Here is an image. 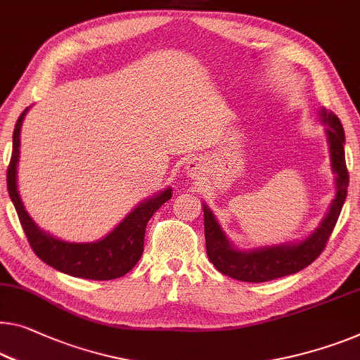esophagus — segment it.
I'll return each mask as SVG.
<instances>
[{"instance_id":"esophagus-1","label":"esophagus","mask_w":360,"mask_h":360,"mask_svg":"<svg viewBox=\"0 0 360 360\" xmlns=\"http://www.w3.org/2000/svg\"><path fill=\"white\" fill-rule=\"evenodd\" d=\"M189 171H191V173H194V171H195V166H194V165H191V166H189Z\"/></svg>"}]
</instances>
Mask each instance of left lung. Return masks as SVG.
Listing matches in <instances>:
<instances>
[{"label": "left lung", "mask_w": 360, "mask_h": 360, "mask_svg": "<svg viewBox=\"0 0 360 360\" xmlns=\"http://www.w3.org/2000/svg\"><path fill=\"white\" fill-rule=\"evenodd\" d=\"M328 136L331 166L336 173V195L331 203L330 212L321 221L317 231L310 234L307 239L299 244L273 245V248L257 249L250 252H240L231 248L226 236L221 231L208 207H203V226H205L207 255L214 268L223 275L239 281L264 283L276 278H283L297 273L309 266L323 252L331 233L340 218L341 208L345 205L349 186V173H347L345 157V129L335 112L321 111Z\"/></svg>", "instance_id": "8db88e82"}]
</instances>
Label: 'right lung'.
I'll list each match as a JSON object with an SVG mask.
<instances>
[{"mask_svg": "<svg viewBox=\"0 0 360 360\" xmlns=\"http://www.w3.org/2000/svg\"><path fill=\"white\" fill-rule=\"evenodd\" d=\"M29 108L20 112L13 134V155L8 166V192L18 212L20 226L27 236L32 250L40 260L66 275L85 280H115L131 271L143 252V238L148 219L168 202L173 191L166 189L158 195L148 198L136 210H132L112 231L96 243L74 244L64 243L43 233L25 212L18 191V162L20 147V126Z\"/></svg>", "mask_w": 360, "mask_h": 360, "instance_id": "1", "label": "right lung"}]
</instances>
